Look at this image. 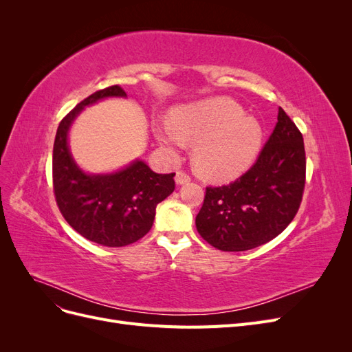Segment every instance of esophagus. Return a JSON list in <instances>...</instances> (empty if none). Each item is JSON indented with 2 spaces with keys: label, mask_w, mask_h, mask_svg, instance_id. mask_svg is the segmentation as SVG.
Listing matches in <instances>:
<instances>
[{
  "label": "esophagus",
  "mask_w": 352,
  "mask_h": 352,
  "mask_svg": "<svg viewBox=\"0 0 352 352\" xmlns=\"http://www.w3.org/2000/svg\"><path fill=\"white\" fill-rule=\"evenodd\" d=\"M190 180V175L186 173L185 170H179V172L176 173V184L177 185H184L186 182H189Z\"/></svg>",
  "instance_id": "esophagus-1"
}]
</instances>
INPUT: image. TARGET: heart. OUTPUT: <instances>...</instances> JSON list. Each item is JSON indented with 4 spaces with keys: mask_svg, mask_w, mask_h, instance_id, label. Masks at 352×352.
I'll list each match as a JSON object with an SVG mask.
<instances>
[{
    "mask_svg": "<svg viewBox=\"0 0 352 352\" xmlns=\"http://www.w3.org/2000/svg\"><path fill=\"white\" fill-rule=\"evenodd\" d=\"M170 122L172 126L155 127L157 140L172 153L184 148L185 142L195 144V167L210 179L236 177L251 166L261 148L260 123L228 98L176 110Z\"/></svg>",
    "mask_w": 352,
    "mask_h": 352,
    "instance_id": "b5f03b06",
    "label": "heart"
}]
</instances>
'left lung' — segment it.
Segmentation results:
<instances>
[{"label": "left lung", "mask_w": 352, "mask_h": 352, "mask_svg": "<svg viewBox=\"0 0 352 352\" xmlns=\"http://www.w3.org/2000/svg\"><path fill=\"white\" fill-rule=\"evenodd\" d=\"M305 188L302 133L283 109L252 167L229 185L207 186L195 219L201 238L220 251L272 241L300 210Z\"/></svg>", "instance_id": "obj_1"}]
</instances>
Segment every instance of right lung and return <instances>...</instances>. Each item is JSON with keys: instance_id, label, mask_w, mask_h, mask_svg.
I'll use <instances>...</instances> for the list:
<instances>
[{"instance_id": "1", "label": "right lung", "mask_w": 352, "mask_h": 352, "mask_svg": "<svg viewBox=\"0 0 352 352\" xmlns=\"http://www.w3.org/2000/svg\"><path fill=\"white\" fill-rule=\"evenodd\" d=\"M105 97H126L119 85L80 101L58 124L52 150V186L58 210L83 238L104 247H124L150 232L158 202L175 190V173L158 175L135 162L114 175H85L74 164L67 132L85 105Z\"/></svg>"}]
</instances>
